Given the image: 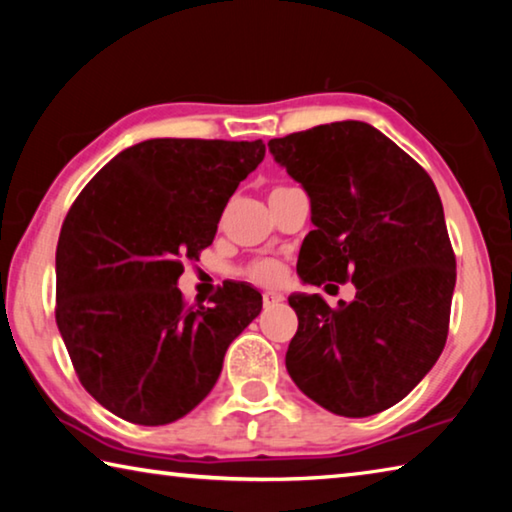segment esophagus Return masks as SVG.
<instances>
[{
  "label": "esophagus",
  "mask_w": 512,
  "mask_h": 512,
  "mask_svg": "<svg viewBox=\"0 0 512 512\" xmlns=\"http://www.w3.org/2000/svg\"><path fill=\"white\" fill-rule=\"evenodd\" d=\"M282 300H284L282 293H275V291H264V293H262V302H264L266 309L277 305V302H282Z\"/></svg>",
  "instance_id": "34e87169"
}]
</instances>
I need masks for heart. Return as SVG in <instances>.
<instances>
[{"label": "heart", "mask_w": 512, "mask_h": 512, "mask_svg": "<svg viewBox=\"0 0 512 512\" xmlns=\"http://www.w3.org/2000/svg\"><path fill=\"white\" fill-rule=\"evenodd\" d=\"M284 273H287V266H284L280 259H273V257L253 259V262L241 268V275H244L246 280L255 284H264V287L282 282Z\"/></svg>", "instance_id": "1"}]
</instances>
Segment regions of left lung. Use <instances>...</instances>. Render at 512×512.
<instances>
[{"label": "left lung", "mask_w": 512, "mask_h": 512, "mask_svg": "<svg viewBox=\"0 0 512 512\" xmlns=\"http://www.w3.org/2000/svg\"><path fill=\"white\" fill-rule=\"evenodd\" d=\"M268 151L311 201L316 230L300 248L302 282L357 287L336 309L318 293L289 296L298 316L289 375L336 415L391 409L447 341L456 257L438 189L409 153L363 121L277 137Z\"/></svg>", "instance_id": "1"}]
</instances>
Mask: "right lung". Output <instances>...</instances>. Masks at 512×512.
Wrapping results in <instances>:
<instances>
[{
    "mask_svg": "<svg viewBox=\"0 0 512 512\" xmlns=\"http://www.w3.org/2000/svg\"><path fill=\"white\" fill-rule=\"evenodd\" d=\"M264 153L262 140H146L115 155L69 207L56 323L83 388L110 413L144 427L183 418L262 311L248 284H223L210 305L192 307L176 284Z\"/></svg>",
    "mask_w": 512,
    "mask_h": 512,
    "instance_id": "right-lung-1",
    "label": "right lung"
}]
</instances>
